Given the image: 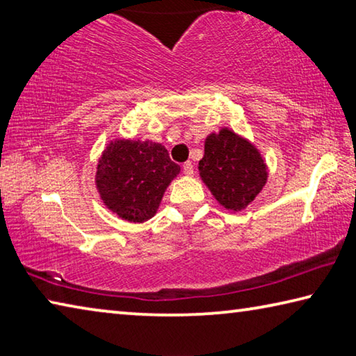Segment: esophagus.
<instances>
[{"instance_id": "34e87169", "label": "esophagus", "mask_w": 356, "mask_h": 356, "mask_svg": "<svg viewBox=\"0 0 356 356\" xmlns=\"http://www.w3.org/2000/svg\"><path fill=\"white\" fill-rule=\"evenodd\" d=\"M184 172L186 174V176H193V174H195V166H193L191 161H186V163H184Z\"/></svg>"}]
</instances>
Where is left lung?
<instances>
[{
	"label": "left lung",
	"instance_id": "1",
	"mask_svg": "<svg viewBox=\"0 0 356 356\" xmlns=\"http://www.w3.org/2000/svg\"><path fill=\"white\" fill-rule=\"evenodd\" d=\"M200 174L215 200L234 212L254 201L267 182L259 150L227 129L207 136Z\"/></svg>",
	"mask_w": 356,
	"mask_h": 356
}]
</instances>
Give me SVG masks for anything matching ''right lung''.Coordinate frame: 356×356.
I'll return each instance as SVG.
<instances>
[{"label": "right lung", "mask_w": 356, "mask_h": 356, "mask_svg": "<svg viewBox=\"0 0 356 356\" xmlns=\"http://www.w3.org/2000/svg\"><path fill=\"white\" fill-rule=\"evenodd\" d=\"M179 171L161 144L118 140L99 160L95 184L108 209L120 218L143 222L155 215Z\"/></svg>", "instance_id": "add662e5"}]
</instances>
